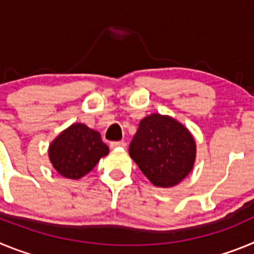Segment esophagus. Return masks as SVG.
<instances>
[{
    "mask_svg": "<svg viewBox=\"0 0 254 254\" xmlns=\"http://www.w3.org/2000/svg\"><path fill=\"white\" fill-rule=\"evenodd\" d=\"M111 147L112 149H117V147H126V142L125 141H113V142H111Z\"/></svg>",
    "mask_w": 254,
    "mask_h": 254,
    "instance_id": "obj_1",
    "label": "esophagus"
}]
</instances>
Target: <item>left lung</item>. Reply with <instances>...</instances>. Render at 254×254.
Instances as JSON below:
<instances>
[{"label": "left lung", "instance_id": "1", "mask_svg": "<svg viewBox=\"0 0 254 254\" xmlns=\"http://www.w3.org/2000/svg\"><path fill=\"white\" fill-rule=\"evenodd\" d=\"M129 156L152 185L169 188L181 183L193 168L196 142L178 121L152 113L141 120Z\"/></svg>", "mask_w": 254, "mask_h": 254}]
</instances>
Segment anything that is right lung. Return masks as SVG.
<instances>
[{
	"label": "right lung",
	"instance_id": "right-lung-1",
	"mask_svg": "<svg viewBox=\"0 0 254 254\" xmlns=\"http://www.w3.org/2000/svg\"><path fill=\"white\" fill-rule=\"evenodd\" d=\"M109 147L98 131L82 123H73L61 132L49 145L52 165L64 178L80 179L93 170Z\"/></svg>",
	"mask_w": 254,
	"mask_h": 254
}]
</instances>
